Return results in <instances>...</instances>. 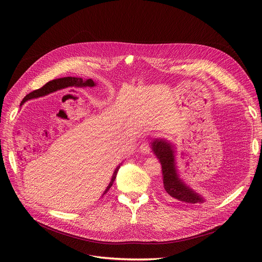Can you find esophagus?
<instances>
[{"label":"esophagus","instance_id":"1","mask_svg":"<svg viewBox=\"0 0 262 262\" xmlns=\"http://www.w3.org/2000/svg\"><path fill=\"white\" fill-rule=\"evenodd\" d=\"M140 150L143 154H148L150 152V145L148 141H144L141 145H140Z\"/></svg>","mask_w":262,"mask_h":262}]
</instances>
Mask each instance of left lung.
Listing matches in <instances>:
<instances>
[{
  "instance_id": "8db88e82",
  "label": "left lung",
  "mask_w": 262,
  "mask_h": 262,
  "mask_svg": "<svg viewBox=\"0 0 262 262\" xmlns=\"http://www.w3.org/2000/svg\"><path fill=\"white\" fill-rule=\"evenodd\" d=\"M152 147L161 163L163 190L166 195L189 205L204 203L202 196L192 191V189L187 187L178 178L174 163V150L170 143L162 140H155L152 143Z\"/></svg>"
}]
</instances>
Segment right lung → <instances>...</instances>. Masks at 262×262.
<instances>
[{
	"label": "right lung",
	"mask_w": 262,
	"mask_h": 262,
	"mask_svg": "<svg viewBox=\"0 0 262 262\" xmlns=\"http://www.w3.org/2000/svg\"><path fill=\"white\" fill-rule=\"evenodd\" d=\"M62 84H64L66 86H89V87H93L95 84H94V81L92 80V79H86V80H82V78H78V77H63L62 78ZM45 86H47V84L45 85ZM43 86V87H45ZM43 87L42 88H40V89H38V90H41V89H43ZM37 92V90H35V91H33V92H31L30 94H27L25 98L23 99V101H22V104L25 102V101H27V99H31V98H34V93H36ZM119 169H120V166L115 170V173H114V175H113V178H112V181H110V183H109V185H108V187H107V189L105 190V193L106 192L110 189V187L113 186V184H114V182H115V180H116V177H117V173H118V171H119ZM104 193V194H105Z\"/></svg>",
	"instance_id": "add662e5"
}]
</instances>
